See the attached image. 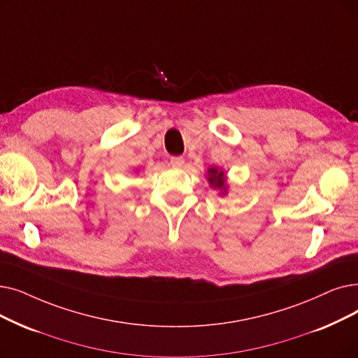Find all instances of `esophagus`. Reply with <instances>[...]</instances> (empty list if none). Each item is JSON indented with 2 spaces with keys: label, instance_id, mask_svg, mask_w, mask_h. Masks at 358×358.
I'll return each instance as SVG.
<instances>
[{
  "label": "esophagus",
  "instance_id": "1",
  "mask_svg": "<svg viewBox=\"0 0 358 358\" xmlns=\"http://www.w3.org/2000/svg\"><path fill=\"white\" fill-rule=\"evenodd\" d=\"M169 164L173 165L174 168H181L184 165V159L181 157H174V158H171Z\"/></svg>",
  "mask_w": 358,
  "mask_h": 358
}]
</instances>
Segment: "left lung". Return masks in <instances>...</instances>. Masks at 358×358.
<instances>
[{"instance_id":"8db88e82","label":"left lung","mask_w":358,"mask_h":358,"mask_svg":"<svg viewBox=\"0 0 358 358\" xmlns=\"http://www.w3.org/2000/svg\"><path fill=\"white\" fill-rule=\"evenodd\" d=\"M208 182L213 190H217L220 196H227L228 194V177L225 174V171L222 168H217V166H209L206 169V174H205Z\"/></svg>"}]
</instances>
